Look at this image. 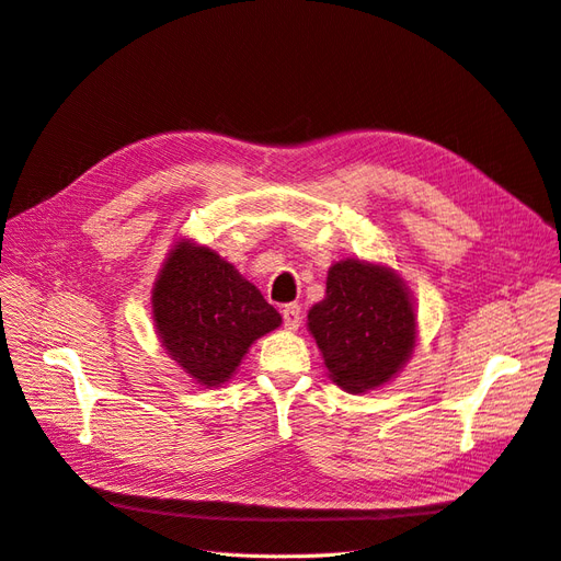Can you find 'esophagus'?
<instances>
[{
	"instance_id": "34e87169",
	"label": "esophagus",
	"mask_w": 561,
	"mask_h": 561,
	"mask_svg": "<svg viewBox=\"0 0 561 561\" xmlns=\"http://www.w3.org/2000/svg\"><path fill=\"white\" fill-rule=\"evenodd\" d=\"M280 313H283V322H285L287 330L299 328V322H301V307H299V304H285Z\"/></svg>"
}]
</instances>
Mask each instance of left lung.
<instances>
[{
    "label": "left lung",
    "instance_id": "8db88e82",
    "mask_svg": "<svg viewBox=\"0 0 561 561\" xmlns=\"http://www.w3.org/2000/svg\"><path fill=\"white\" fill-rule=\"evenodd\" d=\"M309 330L332 381L365 393L410 358L416 316L393 271L346 260L330 268L325 299L309 311Z\"/></svg>",
    "mask_w": 561,
    "mask_h": 561
}]
</instances>
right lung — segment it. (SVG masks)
Instances as JSON below:
<instances>
[{
    "instance_id": "1",
    "label": "right lung",
    "mask_w": 561,
    "mask_h": 561,
    "mask_svg": "<svg viewBox=\"0 0 561 561\" xmlns=\"http://www.w3.org/2000/svg\"><path fill=\"white\" fill-rule=\"evenodd\" d=\"M151 301L165 351L201 386L225 383L254 339L280 325L257 287L190 241L168 254Z\"/></svg>"
}]
</instances>
